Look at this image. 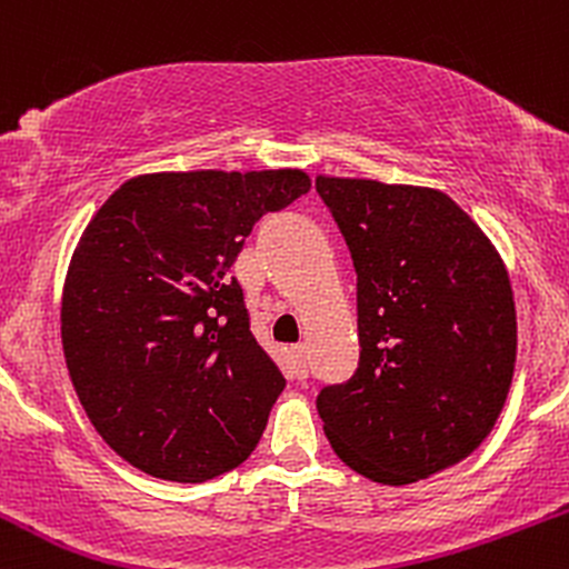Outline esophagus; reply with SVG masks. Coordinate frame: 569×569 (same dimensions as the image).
I'll return each instance as SVG.
<instances>
[{"label": "esophagus", "instance_id": "esophagus-1", "mask_svg": "<svg viewBox=\"0 0 569 569\" xmlns=\"http://www.w3.org/2000/svg\"><path fill=\"white\" fill-rule=\"evenodd\" d=\"M310 375V367H307V352L305 348H293L291 350V377L293 380H307Z\"/></svg>", "mask_w": 569, "mask_h": 569}]
</instances>
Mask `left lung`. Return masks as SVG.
<instances>
[{
  "label": "left lung",
  "mask_w": 569,
  "mask_h": 569,
  "mask_svg": "<svg viewBox=\"0 0 569 569\" xmlns=\"http://www.w3.org/2000/svg\"><path fill=\"white\" fill-rule=\"evenodd\" d=\"M356 267L358 369L316 398L352 471L401 487L468 457L498 420L516 363L511 280L449 194L318 176Z\"/></svg>",
  "instance_id": "obj_1"
}]
</instances>
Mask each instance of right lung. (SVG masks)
Instances as JSON below:
<instances>
[{
	"mask_svg": "<svg viewBox=\"0 0 569 569\" xmlns=\"http://www.w3.org/2000/svg\"><path fill=\"white\" fill-rule=\"evenodd\" d=\"M307 192L291 168L136 176L82 232L63 356L84 415L133 468L200 485L257 449L286 380L230 267L264 213Z\"/></svg>",
	"mask_w": 569,
	"mask_h": 569,
	"instance_id": "add662e5",
	"label": "right lung"
}]
</instances>
